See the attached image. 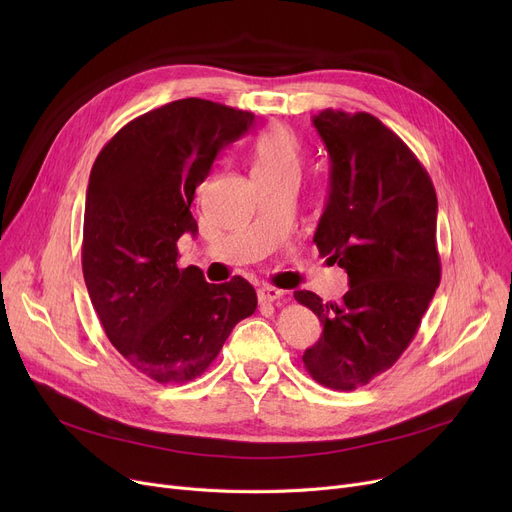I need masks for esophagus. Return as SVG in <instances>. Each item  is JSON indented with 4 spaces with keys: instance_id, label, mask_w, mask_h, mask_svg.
<instances>
[{
    "instance_id": "1",
    "label": "esophagus",
    "mask_w": 512,
    "mask_h": 512,
    "mask_svg": "<svg viewBox=\"0 0 512 512\" xmlns=\"http://www.w3.org/2000/svg\"><path fill=\"white\" fill-rule=\"evenodd\" d=\"M257 297H259V303H276L284 297V292L274 286H263V288H259Z\"/></svg>"
}]
</instances>
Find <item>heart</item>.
I'll use <instances>...</instances> for the list:
<instances>
[{"mask_svg":"<svg viewBox=\"0 0 512 512\" xmlns=\"http://www.w3.org/2000/svg\"><path fill=\"white\" fill-rule=\"evenodd\" d=\"M299 170V143L284 126L267 130L257 143L255 174H274Z\"/></svg>","mask_w":512,"mask_h":512,"instance_id":"obj_1","label":"heart"}]
</instances>
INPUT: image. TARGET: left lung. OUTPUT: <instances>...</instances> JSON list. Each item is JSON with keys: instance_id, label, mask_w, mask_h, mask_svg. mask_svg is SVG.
Here are the masks:
<instances>
[{"instance_id": "left-lung-1", "label": "left lung", "mask_w": 512, "mask_h": 512, "mask_svg": "<svg viewBox=\"0 0 512 512\" xmlns=\"http://www.w3.org/2000/svg\"><path fill=\"white\" fill-rule=\"evenodd\" d=\"M313 126L330 155V197L313 242L351 288L340 303L294 292L324 324L303 363L317 384L355 390L407 351L434 299L438 197L415 153L375 116L324 110Z\"/></svg>"}]
</instances>
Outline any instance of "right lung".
Wrapping results in <instances>:
<instances>
[{
    "label": "right lung",
    "instance_id": "right-lung-1",
    "mask_svg": "<svg viewBox=\"0 0 512 512\" xmlns=\"http://www.w3.org/2000/svg\"><path fill=\"white\" fill-rule=\"evenodd\" d=\"M255 114L207 99H178L122 126L97 155L87 188L83 274L116 351L159 384L191 382L257 309L240 276L209 284L176 265V242L197 234L195 188Z\"/></svg>",
    "mask_w": 512,
    "mask_h": 512
}]
</instances>
